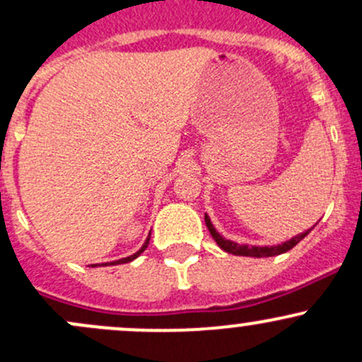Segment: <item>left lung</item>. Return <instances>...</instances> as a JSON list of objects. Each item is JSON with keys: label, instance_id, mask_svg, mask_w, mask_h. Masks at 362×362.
Here are the masks:
<instances>
[{"label": "left lung", "instance_id": "left-lung-1", "mask_svg": "<svg viewBox=\"0 0 362 362\" xmlns=\"http://www.w3.org/2000/svg\"><path fill=\"white\" fill-rule=\"evenodd\" d=\"M204 221H206V226H208L209 233H211V237L214 240H216V244L220 245L221 249H223L225 252L228 254H235V256H249V257H272V256H278V254H284L287 251H291L293 245L299 244L300 240L304 239L305 235H308L309 232H311L313 228H309L308 232H303L299 233V235L292 237L291 240L284 242V244H278V245H240L237 244V242H232V240H226L223 237L220 235V233L216 232V228H214L211 220L208 218V214H204Z\"/></svg>", "mask_w": 362, "mask_h": 362}]
</instances>
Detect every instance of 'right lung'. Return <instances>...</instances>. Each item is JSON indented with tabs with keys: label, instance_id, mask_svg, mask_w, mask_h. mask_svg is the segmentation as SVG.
<instances>
[{
	"label": "right lung",
	"instance_id": "right-lung-1",
	"mask_svg": "<svg viewBox=\"0 0 362 362\" xmlns=\"http://www.w3.org/2000/svg\"><path fill=\"white\" fill-rule=\"evenodd\" d=\"M149 239H151V235L148 237V239H146L144 245H142V247L139 249V251H137L136 254H132V256H129V257H123V259L113 261V263H111V264H123V263H130V261H134V259H136V257L141 256V252H144V251H146V247H148V244H149ZM106 264H110V263H106ZM93 266H98V264H93ZM103 266H105V264H103Z\"/></svg>",
	"mask_w": 362,
	"mask_h": 362
}]
</instances>
